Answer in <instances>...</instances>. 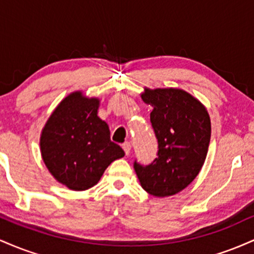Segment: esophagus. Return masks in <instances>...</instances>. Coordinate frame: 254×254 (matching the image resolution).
Wrapping results in <instances>:
<instances>
[{"instance_id": "esophagus-1", "label": "esophagus", "mask_w": 254, "mask_h": 254, "mask_svg": "<svg viewBox=\"0 0 254 254\" xmlns=\"http://www.w3.org/2000/svg\"><path fill=\"white\" fill-rule=\"evenodd\" d=\"M122 147H123V149L125 151V155H129L130 150H131V144L129 143V142H125V143H123Z\"/></svg>"}]
</instances>
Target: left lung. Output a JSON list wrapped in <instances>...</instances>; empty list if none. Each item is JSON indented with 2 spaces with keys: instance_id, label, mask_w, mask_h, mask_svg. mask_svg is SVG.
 <instances>
[{
  "instance_id": "1",
  "label": "left lung",
  "mask_w": 254,
  "mask_h": 254,
  "mask_svg": "<svg viewBox=\"0 0 254 254\" xmlns=\"http://www.w3.org/2000/svg\"><path fill=\"white\" fill-rule=\"evenodd\" d=\"M141 98L153 106L150 123L159 150L151 164L135 161L133 168L148 193L172 196L193 182L205 161L210 117L205 107L183 89L144 88Z\"/></svg>"
}]
</instances>
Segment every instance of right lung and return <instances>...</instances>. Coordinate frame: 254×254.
I'll return each instance as SVG.
<instances>
[{
    "mask_svg": "<svg viewBox=\"0 0 254 254\" xmlns=\"http://www.w3.org/2000/svg\"><path fill=\"white\" fill-rule=\"evenodd\" d=\"M98 109L99 99L74 92L61 101L42 131L44 162L70 190L94 186L111 162L125 155L110 139L109 125L98 117Z\"/></svg>",
    "mask_w": 254,
    "mask_h": 254,
    "instance_id": "add662e5",
    "label": "right lung"
}]
</instances>
